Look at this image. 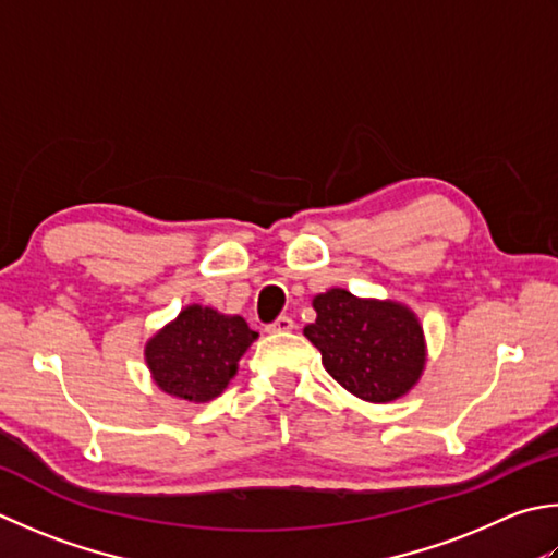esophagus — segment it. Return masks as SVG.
I'll use <instances>...</instances> for the list:
<instances>
[{"label":"esophagus","mask_w":558,"mask_h":558,"mask_svg":"<svg viewBox=\"0 0 558 558\" xmlns=\"http://www.w3.org/2000/svg\"><path fill=\"white\" fill-rule=\"evenodd\" d=\"M292 329H294V322L290 319V316H278V319L268 326L270 333H288Z\"/></svg>","instance_id":"34e87169"}]
</instances>
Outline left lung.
I'll list each match as a JSON object with an SVG mask.
<instances>
[{"label": "left lung", "mask_w": 558, "mask_h": 558, "mask_svg": "<svg viewBox=\"0 0 558 558\" xmlns=\"http://www.w3.org/2000/svg\"><path fill=\"white\" fill-rule=\"evenodd\" d=\"M316 322L304 336L319 348L338 385L363 401L387 403L407 395L425 367V338L407 304L363 300L343 288L316 294Z\"/></svg>", "instance_id": "8db88e82"}]
</instances>
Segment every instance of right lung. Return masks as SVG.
Returning <instances> with one entry per match:
<instances>
[{"instance_id":"1","label":"right lung","mask_w":558,"mask_h":558,"mask_svg":"<svg viewBox=\"0 0 558 558\" xmlns=\"http://www.w3.org/2000/svg\"><path fill=\"white\" fill-rule=\"evenodd\" d=\"M258 338L242 316L189 304L149 338L145 360L155 385L169 397L205 403L220 397L246 348Z\"/></svg>"}]
</instances>
